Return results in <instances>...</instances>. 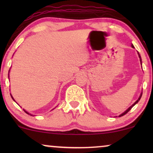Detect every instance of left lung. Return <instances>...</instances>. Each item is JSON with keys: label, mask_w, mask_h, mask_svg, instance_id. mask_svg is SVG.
Segmentation results:
<instances>
[{"label": "left lung", "mask_w": 153, "mask_h": 153, "mask_svg": "<svg viewBox=\"0 0 153 153\" xmlns=\"http://www.w3.org/2000/svg\"><path fill=\"white\" fill-rule=\"evenodd\" d=\"M131 47H132V48H134V45H131ZM138 55H139V58H140V62H141V65H142V62H141V56H140V54H139V52H138ZM141 96H142V92H141V94H140V95H139V98H138V100H137V101H136V102H134V104H132V105H131V106H129V107L128 108H127V109L126 111H124V112H123V114H121L120 115H119V116H118V117H121V116H124V115H125V114H126L127 112H129V111H130V110H131V108H132V107H133V106H134L136 104H137V103H138V102H139V100H140V99H141Z\"/></svg>", "instance_id": "1"}]
</instances>
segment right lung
<instances>
[{"label": "right lung", "instance_id": "right-lung-1", "mask_svg": "<svg viewBox=\"0 0 153 153\" xmlns=\"http://www.w3.org/2000/svg\"><path fill=\"white\" fill-rule=\"evenodd\" d=\"M9 72H10V70H9ZM10 95H11V97H12V100H13L14 102H16V101H15V100H14V98H13V97H12V95H11V94H10ZM24 111H25V112H26V114H29V115H30V116H34V115H32V114H29V113H28V111H26V110H25V109H24Z\"/></svg>", "mask_w": 153, "mask_h": 153}]
</instances>
